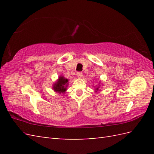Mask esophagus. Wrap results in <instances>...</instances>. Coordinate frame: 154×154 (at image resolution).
Masks as SVG:
<instances>
[{"instance_id": "esophagus-1", "label": "esophagus", "mask_w": 154, "mask_h": 154, "mask_svg": "<svg viewBox=\"0 0 154 154\" xmlns=\"http://www.w3.org/2000/svg\"><path fill=\"white\" fill-rule=\"evenodd\" d=\"M77 75L78 78H82V77H83V73H81V72H79V73H77Z\"/></svg>"}]
</instances>
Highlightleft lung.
<instances>
[{"mask_svg": "<svg viewBox=\"0 0 154 154\" xmlns=\"http://www.w3.org/2000/svg\"><path fill=\"white\" fill-rule=\"evenodd\" d=\"M100 81H99V84L97 85H95V87H94V92L95 93H97L99 92V91H100Z\"/></svg>", "mask_w": 154, "mask_h": 154, "instance_id": "left-lung-1", "label": "left lung"}]
</instances>
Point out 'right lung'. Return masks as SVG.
I'll return each instance as SVG.
<instances>
[{
    "instance_id": "1",
    "label": "right lung",
    "mask_w": 154,
    "mask_h": 154,
    "mask_svg": "<svg viewBox=\"0 0 154 154\" xmlns=\"http://www.w3.org/2000/svg\"><path fill=\"white\" fill-rule=\"evenodd\" d=\"M69 85V80L64 77L62 75H60L58 77L57 80L54 83L52 86L53 89L55 93L59 94H65L66 93V91L67 90V87Z\"/></svg>"
}]
</instances>
